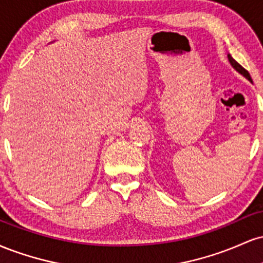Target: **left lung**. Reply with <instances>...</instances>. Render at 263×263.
Masks as SVG:
<instances>
[{
  "instance_id": "left-lung-1",
  "label": "left lung",
  "mask_w": 263,
  "mask_h": 263,
  "mask_svg": "<svg viewBox=\"0 0 263 263\" xmlns=\"http://www.w3.org/2000/svg\"><path fill=\"white\" fill-rule=\"evenodd\" d=\"M228 58H229V62H230L231 63V65L232 66H234V68L235 69H236V70L238 71V73H240V74H242L243 75V77H246L247 78V79H249L250 81H252V79H251V77H250V73H249V71H247L246 70V69L245 68H243V66L242 65H240V64H238V63L236 62V60H235L234 58H232V57L230 55V54H229V55H228Z\"/></svg>"
}]
</instances>
